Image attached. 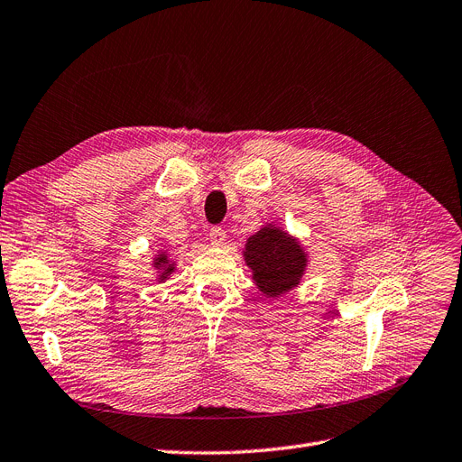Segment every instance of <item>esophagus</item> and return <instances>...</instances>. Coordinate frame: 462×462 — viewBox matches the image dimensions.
<instances>
[{
    "mask_svg": "<svg viewBox=\"0 0 462 462\" xmlns=\"http://www.w3.org/2000/svg\"><path fill=\"white\" fill-rule=\"evenodd\" d=\"M208 238H210V243L214 246H224L226 241H227V233H226V229H221V227H212L210 233H208Z\"/></svg>",
    "mask_w": 462,
    "mask_h": 462,
    "instance_id": "esophagus-1",
    "label": "esophagus"
}]
</instances>
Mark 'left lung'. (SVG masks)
Returning <instances> with one entry per match:
<instances>
[{
    "mask_svg": "<svg viewBox=\"0 0 462 462\" xmlns=\"http://www.w3.org/2000/svg\"><path fill=\"white\" fill-rule=\"evenodd\" d=\"M243 255L257 290L273 300L298 288L309 263V255L298 238L274 224L252 235Z\"/></svg>",
    "mask_w": 462,
    "mask_h": 462,
    "instance_id": "left-lung-1",
    "label": "left lung"
}]
</instances>
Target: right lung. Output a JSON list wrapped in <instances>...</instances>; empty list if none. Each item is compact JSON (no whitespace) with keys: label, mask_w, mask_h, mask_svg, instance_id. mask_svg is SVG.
I'll return each instance as SVG.
<instances>
[{"label":"right lung","mask_w":462,"mask_h":462,"mask_svg":"<svg viewBox=\"0 0 462 462\" xmlns=\"http://www.w3.org/2000/svg\"><path fill=\"white\" fill-rule=\"evenodd\" d=\"M155 269H157V281L159 282H164L169 279V276L176 271V263L171 262V257L167 252H157L155 257H153V263H152Z\"/></svg>","instance_id":"add662e5"}]
</instances>
